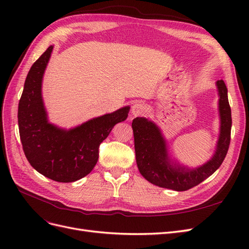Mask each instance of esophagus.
Returning a JSON list of instances; mask_svg holds the SVG:
<instances>
[{
	"mask_svg": "<svg viewBox=\"0 0 249 249\" xmlns=\"http://www.w3.org/2000/svg\"><path fill=\"white\" fill-rule=\"evenodd\" d=\"M146 112V107L144 104H142L140 102H136L133 104L132 106V115L134 116H140L143 115Z\"/></svg>",
	"mask_w": 249,
	"mask_h": 249,
	"instance_id": "esophagus-1",
	"label": "esophagus"
}]
</instances>
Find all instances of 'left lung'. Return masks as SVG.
Segmentation results:
<instances>
[{
  "label": "left lung",
  "instance_id": "1",
  "mask_svg": "<svg viewBox=\"0 0 249 249\" xmlns=\"http://www.w3.org/2000/svg\"><path fill=\"white\" fill-rule=\"evenodd\" d=\"M220 134L212 159L197 168L173 164L169 159L163 135L153 122L136 117L132 123L137 166L142 177L152 184L176 191H186L197 186L220 167L228 154L231 142V111L228 88L223 80H218Z\"/></svg>",
  "mask_w": 249,
  "mask_h": 249
}]
</instances>
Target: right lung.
I'll return each mask as SVG.
<instances>
[{
    "label": "right lung",
    "instance_id": "1",
    "mask_svg": "<svg viewBox=\"0 0 249 249\" xmlns=\"http://www.w3.org/2000/svg\"><path fill=\"white\" fill-rule=\"evenodd\" d=\"M53 46L30 69L18 104V129L22 149L31 166L53 180L71 183L86 177L99 159V147L113 126L126 119V106L90 119L71 130L49 123L41 95L42 77Z\"/></svg>",
    "mask_w": 249,
    "mask_h": 249
}]
</instances>
